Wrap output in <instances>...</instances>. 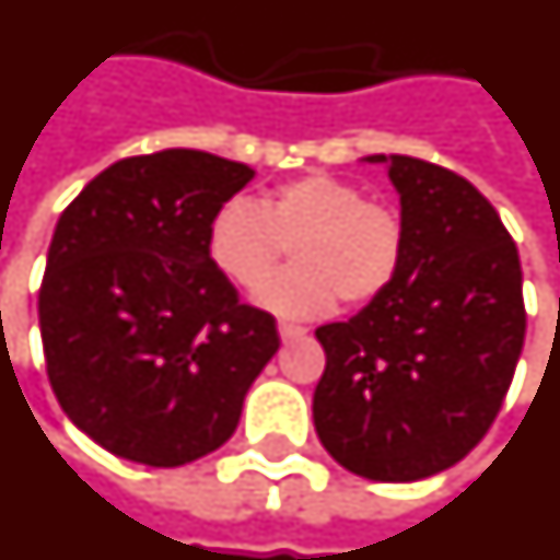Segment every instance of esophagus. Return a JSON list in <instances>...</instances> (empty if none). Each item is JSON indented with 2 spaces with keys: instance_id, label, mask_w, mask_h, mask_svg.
<instances>
[{
  "instance_id": "obj_1",
  "label": "esophagus",
  "mask_w": 560,
  "mask_h": 560,
  "mask_svg": "<svg viewBox=\"0 0 560 560\" xmlns=\"http://www.w3.org/2000/svg\"><path fill=\"white\" fill-rule=\"evenodd\" d=\"M302 335H305V329H302V326L279 323V338H281V341H296V338H302Z\"/></svg>"
}]
</instances>
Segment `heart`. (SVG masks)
<instances>
[{
    "label": "heart",
    "mask_w": 560,
    "mask_h": 560,
    "mask_svg": "<svg viewBox=\"0 0 560 560\" xmlns=\"http://www.w3.org/2000/svg\"><path fill=\"white\" fill-rule=\"evenodd\" d=\"M404 222L359 186L305 175L269 189L258 207L231 201L210 222L207 255L243 291H255L294 246L298 267L268 282L258 305L281 317H320L388 291L404 260Z\"/></svg>",
    "instance_id": "1"
}]
</instances>
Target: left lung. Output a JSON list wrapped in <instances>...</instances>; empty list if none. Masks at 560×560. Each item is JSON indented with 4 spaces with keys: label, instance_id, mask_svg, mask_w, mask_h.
I'll list each match as a JSON object with an SVG mask.
<instances>
[{
    "label": "left lung",
    "instance_id": "obj_1",
    "mask_svg": "<svg viewBox=\"0 0 560 560\" xmlns=\"http://www.w3.org/2000/svg\"><path fill=\"white\" fill-rule=\"evenodd\" d=\"M400 196L404 260L388 291L317 341L314 428L359 478L409 483L451 469L499 416L525 341L520 252L466 177L374 153Z\"/></svg>",
    "mask_w": 560,
    "mask_h": 560
}]
</instances>
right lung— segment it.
I'll return each mask as SVG.
<instances>
[{
	"mask_svg": "<svg viewBox=\"0 0 560 560\" xmlns=\"http://www.w3.org/2000/svg\"><path fill=\"white\" fill-rule=\"evenodd\" d=\"M255 168L192 148L130 156L59 217L37 296L47 374L101 448L175 469L225 445L276 320L207 255L210 222Z\"/></svg>",
	"mask_w": 560,
	"mask_h": 560,
	"instance_id": "add662e5",
	"label": "right lung"
}]
</instances>
